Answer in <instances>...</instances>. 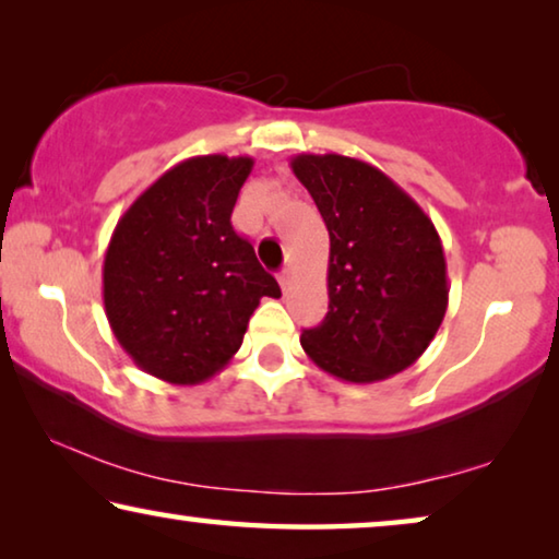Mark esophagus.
<instances>
[{"mask_svg": "<svg viewBox=\"0 0 559 559\" xmlns=\"http://www.w3.org/2000/svg\"><path fill=\"white\" fill-rule=\"evenodd\" d=\"M290 281H294V276H290V271H288V269L278 273V283H281V288H283V290H288V288H290Z\"/></svg>", "mask_w": 559, "mask_h": 559, "instance_id": "esophagus-1", "label": "esophagus"}]
</instances>
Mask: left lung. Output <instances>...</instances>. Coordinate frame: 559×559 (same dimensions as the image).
I'll return each instance as SVG.
<instances>
[{"label": "left lung", "instance_id": "obj_1", "mask_svg": "<svg viewBox=\"0 0 559 559\" xmlns=\"http://www.w3.org/2000/svg\"><path fill=\"white\" fill-rule=\"evenodd\" d=\"M329 230V311L304 329L313 365L344 382L403 372L448 309L445 255L418 202L372 164L342 154L290 159Z\"/></svg>", "mask_w": 559, "mask_h": 559}]
</instances>
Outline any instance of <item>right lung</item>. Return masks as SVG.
I'll return each mask as SVG.
<instances>
[{
    "label": "right lung",
    "instance_id": "add662e5",
    "mask_svg": "<svg viewBox=\"0 0 559 559\" xmlns=\"http://www.w3.org/2000/svg\"><path fill=\"white\" fill-rule=\"evenodd\" d=\"M250 156L207 154L171 167L123 212L104 258V306L116 340L144 372L200 384L240 349L276 278L233 230Z\"/></svg>",
    "mask_w": 559,
    "mask_h": 559
}]
</instances>
